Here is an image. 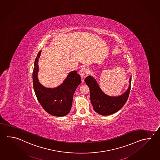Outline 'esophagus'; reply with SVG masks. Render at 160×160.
<instances>
[{
    "instance_id": "1",
    "label": "esophagus",
    "mask_w": 160,
    "mask_h": 160,
    "mask_svg": "<svg viewBox=\"0 0 160 160\" xmlns=\"http://www.w3.org/2000/svg\"><path fill=\"white\" fill-rule=\"evenodd\" d=\"M87 69L85 68H82V69H80L79 71V74L82 77V80L84 79L85 77L87 75Z\"/></svg>"
}]
</instances>
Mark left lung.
I'll list each match as a JSON object with an SVG mask.
<instances>
[{
  "mask_svg": "<svg viewBox=\"0 0 160 160\" xmlns=\"http://www.w3.org/2000/svg\"><path fill=\"white\" fill-rule=\"evenodd\" d=\"M85 82L90 89V98L94 110L102 115H109L118 112L124 105L129 96L131 76L129 81V87L125 93L117 97L110 96L104 93L101 89L96 79L88 76Z\"/></svg>",
  "mask_w": 160,
  "mask_h": 160,
  "instance_id": "1",
  "label": "left lung"
}]
</instances>
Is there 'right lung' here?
Returning a JSON list of instances; mask_svg holds the SVG:
<instances>
[{"label":"right lung","mask_w":160,"mask_h":160,"mask_svg":"<svg viewBox=\"0 0 160 160\" xmlns=\"http://www.w3.org/2000/svg\"><path fill=\"white\" fill-rule=\"evenodd\" d=\"M41 51L34 62L33 72L34 90L37 100L46 112L56 117H64L71 109L73 96L76 88L81 83V78L76 71L68 73L63 82L55 88H48L40 84L38 79V59Z\"/></svg>","instance_id":"1"}]
</instances>
